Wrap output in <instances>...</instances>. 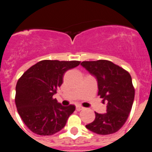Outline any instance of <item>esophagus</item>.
<instances>
[{
    "label": "esophagus",
    "instance_id": "34e87169",
    "mask_svg": "<svg viewBox=\"0 0 152 152\" xmlns=\"http://www.w3.org/2000/svg\"><path fill=\"white\" fill-rule=\"evenodd\" d=\"M83 109H84V108H83V106H76V111H78V112L81 111V110H83Z\"/></svg>",
    "mask_w": 152,
    "mask_h": 152
}]
</instances>
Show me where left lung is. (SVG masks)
<instances>
[{
  "label": "left lung",
  "mask_w": 152,
  "mask_h": 152,
  "mask_svg": "<svg viewBox=\"0 0 152 152\" xmlns=\"http://www.w3.org/2000/svg\"><path fill=\"white\" fill-rule=\"evenodd\" d=\"M81 65L97 81L98 95L107 103L106 113H95V119L86 125L100 135L114 134L122 127L131 110L135 95L130 73L107 60L83 61Z\"/></svg>",
  "instance_id": "left-lung-1"
}]
</instances>
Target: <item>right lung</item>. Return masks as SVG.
Here are the masks:
<instances>
[{
    "label": "right lung",
    "instance_id": "right-lung-1",
    "mask_svg": "<svg viewBox=\"0 0 152 152\" xmlns=\"http://www.w3.org/2000/svg\"><path fill=\"white\" fill-rule=\"evenodd\" d=\"M79 64L78 61L43 60L19 78L15 87V105L22 121L33 133L50 136L64 128L76 107L61 106L53 95L63 83L66 71Z\"/></svg>",
    "mask_w": 152,
    "mask_h": 152
}]
</instances>
